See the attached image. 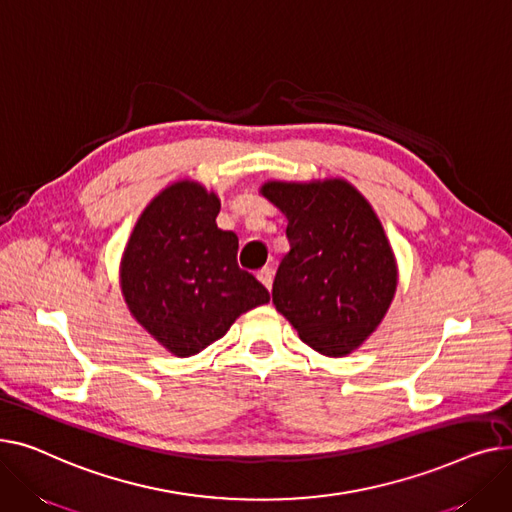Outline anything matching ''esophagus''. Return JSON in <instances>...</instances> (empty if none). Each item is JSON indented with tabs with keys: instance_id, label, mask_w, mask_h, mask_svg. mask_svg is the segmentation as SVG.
Wrapping results in <instances>:
<instances>
[{
	"instance_id": "esophagus-1",
	"label": "esophagus",
	"mask_w": 512,
	"mask_h": 512,
	"mask_svg": "<svg viewBox=\"0 0 512 512\" xmlns=\"http://www.w3.org/2000/svg\"><path fill=\"white\" fill-rule=\"evenodd\" d=\"M256 277H258V281L270 291V287H273V268H270V266L260 268L258 273H256Z\"/></svg>"
}]
</instances>
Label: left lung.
<instances>
[{
  "mask_svg": "<svg viewBox=\"0 0 512 512\" xmlns=\"http://www.w3.org/2000/svg\"><path fill=\"white\" fill-rule=\"evenodd\" d=\"M260 192L287 217L291 246L273 304L318 353H351L382 322L399 279L374 208L345 179L266 182Z\"/></svg>",
  "mask_w": 512,
  "mask_h": 512,
  "instance_id": "8db88e82",
  "label": "left lung"
}]
</instances>
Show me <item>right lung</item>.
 Returning a JSON list of instances; mask_svg holds the SVG:
<instances>
[{
  "mask_svg": "<svg viewBox=\"0 0 512 512\" xmlns=\"http://www.w3.org/2000/svg\"><path fill=\"white\" fill-rule=\"evenodd\" d=\"M215 192L184 179L150 200L124 250L119 283L138 324L177 357L219 341L268 291L237 266V235L217 227Z\"/></svg>",
  "mask_w": 512,
  "mask_h": 512,
  "instance_id": "right-lung-1",
  "label": "right lung"
}]
</instances>
